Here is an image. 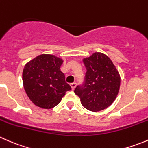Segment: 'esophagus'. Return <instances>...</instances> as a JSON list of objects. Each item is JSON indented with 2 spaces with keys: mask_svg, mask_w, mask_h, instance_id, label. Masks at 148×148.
<instances>
[{
  "mask_svg": "<svg viewBox=\"0 0 148 148\" xmlns=\"http://www.w3.org/2000/svg\"><path fill=\"white\" fill-rule=\"evenodd\" d=\"M71 89H75V87H76V86H77V83L76 82H73V83H71Z\"/></svg>",
  "mask_w": 148,
  "mask_h": 148,
  "instance_id": "1",
  "label": "esophagus"
}]
</instances>
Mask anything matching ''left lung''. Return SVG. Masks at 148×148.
Listing matches in <instances>:
<instances>
[{
    "label": "left lung",
    "instance_id": "obj_1",
    "mask_svg": "<svg viewBox=\"0 0 148 148\" xmlns=\"http://www.w3.org/2000/svg\"><path fill=\"white\" fill-rule=\"evenodd\" d=\"M83 62L86 69L84 80L74 93L88 110L101 111L115 100L120 86V74L111 59L102 53L96 52Z\"/></svg>",
    "mask_w": 148,
    "mask_h": 148
}]
</instances>
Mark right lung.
I'll use <instances>...</instances> for the list:
<instances>
[{
    "label": "right lung",
    "instance_id": "1",
    "mask_svg": "<svg viewBox=\"0 0 148 148\" xmlns=\"http://www.w3.org/2000/svg\"><path fill=\"white\" fill-rule=\"evenodd\" d=\"M63 60L54 55L41 54L25 65L24 89L35 105L51 109L57 105L71 86L65 81L60 67Z\"/></svg>",
    "mask_w": 148,
    "mask_h": 148
}]
</instances>
